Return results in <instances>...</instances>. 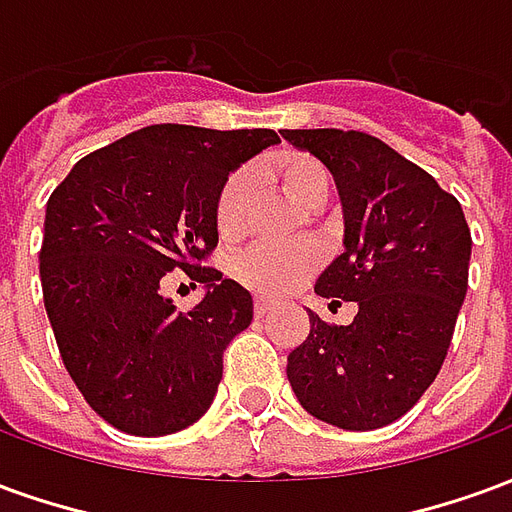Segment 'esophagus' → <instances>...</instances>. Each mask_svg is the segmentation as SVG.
Listing matches in <instances>:
<instances>
[{
    "label": "esophagus",
    "mask_w": 512,
    "mask_h": 512,
    "mask_svg": "<svg viewBox=\"0 0 512 512\" xmlns=\"http://www.w3.org/2000/svg\"><path fill=\"white\" fill-rule=\"evenodd\" d=\"M271 310H274V301H268V299H257L255 301V315H257V318H263V315H268Z\"/></svg>",
    "instance_id": "obj_1"
}]
</instances>
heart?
<instances>
[{"instance_id":"1","label":"heart","mask_w":512,"mask_h":512,"mask_svg":"<svg viewBox=\"0 0 512 512\" xmlns=\"http://www.w3.org/2000/svg\"><path fill=\"white\" fill-rule=\"evenodd\" d=\"M268 175L285 189L290 200L301 208H318L329 197V172L310 153H285L268 164ZM252 180L233 172L224 180L216 197V230L222 241H238L246 230ZM321 263L315 246H255L235 263V279L260 296H285L301 285Z\"/></svg>"}]
</instances>
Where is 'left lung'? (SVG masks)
<instances>
[{"label":"left lung","instance_id":"8db88e82","mask_svg":"<svg viewBox=\"0 0 512 512\" xmlns=\"http://www.w3.org/2000/svg\"><path fill=\"white\" fill-rule=\"evenodd\" d=\"M334 175L345 252L315 282L348 326L310 312L288 381L312 417L343 430L384 428L439 376L469 288L472 233L461 202L381 139L340 128L282 131Z\"/></svg>","mask_w":512,"mask_h":512}]
</instances>
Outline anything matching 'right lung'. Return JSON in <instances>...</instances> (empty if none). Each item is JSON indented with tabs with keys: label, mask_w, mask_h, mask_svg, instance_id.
I'll use <instances>...</instances> for the list:
<instances>
[{
	"label": "right lung",
	"mask_w": 512,
	"mask_h": 512,
	"mask_svg": "<svg viewBox=\"0 0 512 512\" xmlns=\"http://www.w3.org/2000/svg\"><path fill=\"white\" fill-rule=\"evenodd\" d=\"M271 128H139L84 156L51 191L40 285L65 370L112 428L167 436L211 408L252 296L202 266L227 175L277 145ZM180 267L206 285L189 313L160 293Z\"/></svg>",
	"instance_id": "obj_1"
}]
</instances>
